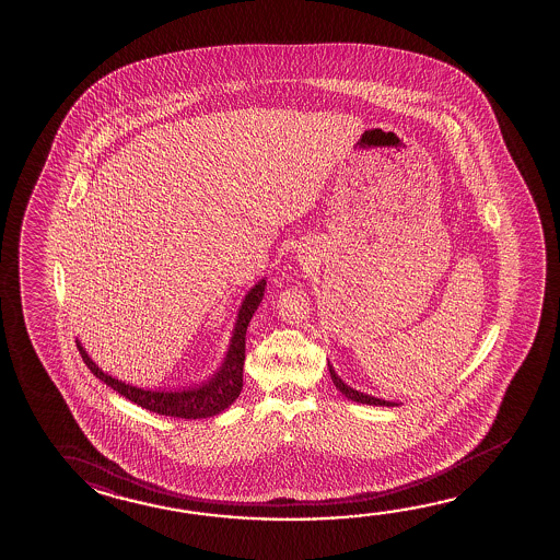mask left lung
<instances>
[{"mask_svg": "<svg viewBox=\"0 0 560 560\" xmlns=\"http://www.w3.org/2000/svg\"><path fill=\"white\" fill-rule=\"evenodd\" d=\"M328 370H330V377H332L334 385H336V389H340V393H343L348 399H352V401L365 402V405H385V407H392L395 402L392 401H383V399H377V397H372V395H365L362 392H355L352 389L350 385H346V383L336 375V372L332 370V365L328 363Z\"/></svg>", "mask_w": 560, "mask_h": 560, "instance_id": "obj_1", "label": "left lung"}]
</instances>
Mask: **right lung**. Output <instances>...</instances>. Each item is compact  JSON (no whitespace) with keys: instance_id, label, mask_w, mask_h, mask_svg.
Wrapping results in <instances>:
<instances>
[{"instance_id":"1","label":"right lung","mask_w":560,"mask_h":560,"mask_svg":"<svg viewBox=\"0 0 560 560\" xmlns=\"http://www.w3.org/2000/svg\"><path fill=\"white\" fill-rule=\"evenodd\" d=\"M266 291V279L247 293L246 301L237 314L236 328L232 336V343L228 350L226 360L222 363L220 372L198 387H188L183 392H148L139 389L129 383L119 382L108 373L102 372L96 363L89 358L86 350L77 342L80 355L84 363L89 365L90 372L94 373L98 380L109 385L114 392L124 395L129 401L138 402L139 407L149 409V411L167 415V417H178V419H207L214 417L218 412L228 409L232 402L240 397V392L244 387V362H246V332L252 316L257 311V306L264 299Z\"/></svg>"}]
</instances>
